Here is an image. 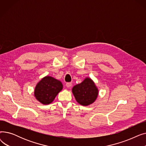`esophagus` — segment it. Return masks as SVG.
Wrapping results in <instances>:
<instances>
[{
	"label": "esophagus",
	"instance_id": "1",
	"mask_svg": "<svg viewBox=\"0 0 146 146\" xmlns=\"http://www.w3.org/2000/svg\"><path fill=\"white\" fill-rule=\"evenodd\" d=\"M66 85V86H67V88H70L72 86V83H70V82L67 83Z\"/></svg>",
	"mask_w": 146,
	"mask_h": 146
}]
</instances>
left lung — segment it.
Masks as SVG:
<instances>
[{
  "mask_svg": "<svg viewBox=\"0 0 146 146\" xmlns=\"http://www.w3.org/2000/svg\"><path fill=\"white\" fill-rule=\"evenodd\" d=\"M72 93L80 105L88 106L96 100L99 90L93 80L86 77L82 82L73 87Z\"/></svg>",
  "mask_w": 146,
  "mask_h": 146,
  "instance_id": "obj_1",
  "label": "left lung"
}]
</instances>
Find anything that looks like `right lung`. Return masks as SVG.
<instances>
[{
    "label": "right lung",
    "instance_id": "1",
    "mask_svg": "<svg viewBox=\"0 0 146 146\" xmlns=\"http://www.w3.org/2000/svg\"><path fill=\"white\" fill-rule=\"evenodd\" d=\"M63 88V84L61 81L51 76H46L36 85L34 96L42 104L48 105L52 102Z\"/></svg>",
    "mask_w": 146,
    "mask_h": 146
}]
</instances>
